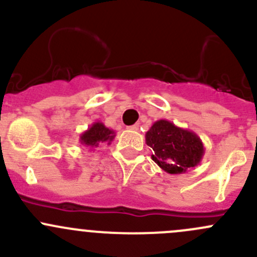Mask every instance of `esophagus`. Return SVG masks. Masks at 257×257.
Listing matches in <instances>:
<instances>
[{
	"label": "esophagus",
	"instance_id": "1",
	"mask_svg": "<svg viewBox=\"0 0 257 257\" xmlns=\"http://www.w3.org/2000/svg\"><path fill=\"white\" fill-rule=\"evenodd\" d=\"M129 131H139V124H134V125L128 126Z\"/></svg>",
	"mask_w": 257,
	"mask_h": 257
}]
</instances>
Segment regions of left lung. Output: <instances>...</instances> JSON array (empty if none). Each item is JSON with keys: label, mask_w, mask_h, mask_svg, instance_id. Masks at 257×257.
<instances>
[{"label": "left lung", "mask_w": 257, "mask_h": 257, "mask_svg": "<svg viewBox=\"0 0 257 257\" xmlns=\"http://www.w3.org/2000/svg\"><path fill=\"white\" fill-rule=\"evenodd\" d=\"M153 149L152 159L169 174H183L200 164L205 153L201 139L194 132L177 126L167 119L157 120L145 134Z\"/></svg>", "instance_id": "obj_1"}]
</instances>
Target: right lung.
Returning <instances> with one entry per match:
<instances>
[{"label": "right lung", "mask_w": 257, "mask_h": 257, "mask_svg": "<svg viewBox=\"0 0 257 257\" xmlns=\"http://www.w3.org/2000/svg\"><path fill=\"white\" fill-rule=\"evenodd\" d=\"M115 137L113 129L107 128L102 121H95L85 132L79 136L80 144L88 148H97L100 144L107 143L109 145Z\"/></svg>", "instance_id": "right-lung-1"}]
</instances>
